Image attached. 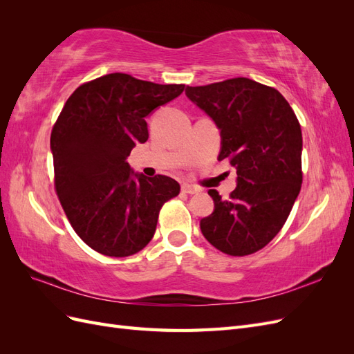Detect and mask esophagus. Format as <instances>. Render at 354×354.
Masks as SVG:
<instances>
[{
  "label": "esophagus",
  "instance_id": "obj_1",
  "mask_svg": "<svg viewBox=\"0 0 354 354\" xmlns=\"http://www.w3.org/2000/svg\"><path fill=\"white\" fill-rule=\"evenodd\" d=\"M181 192H183V194H187V195H195V194H198L199 190L194 186H190V185H183V186H181Z\"/></svg>",
  "mask_w": 354,
  "mask_h": 354
}]
</instances>
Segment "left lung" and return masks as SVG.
Segmentation results:
<instances>
[{"instance_id": "left-lung-1", "label": "left lung", "mask_w": 354, "mask_h": 354, "mask_svg": "<svg viewBox=\"0 0 354 354\" xmlns=\"http://www.w3.org/2000/svg\"><path fill=\"white\" fill-rule=\"evenodd\" d=\"M186 95L220 128L218 160L236 168L238 186L227 199L209 189L211 216L201 220L205 239L227 255H250L269 243L301 190V127L283 95L250 78H232Z\"/></svg>"}]
</instances>
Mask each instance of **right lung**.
<instances>
[{"instance_id": "obj_1", "label": "right lung", "mask_w": 354, "mask_h": 354, "mask_svg": "<svg viewBox=\"0 0 354 354\" xmlns=\"http://www.w3.org/2000/svg\"><path fill=\"white\" fill-rule=\"evenodd\" d=\"M183 90L116 72L81 84L63 106L50 137L55 189L71 226L94 251H142L160 208L180 194L174 178L137 176L125 159L149 138L145 118Z\"/></svg>"}]
</instances>
